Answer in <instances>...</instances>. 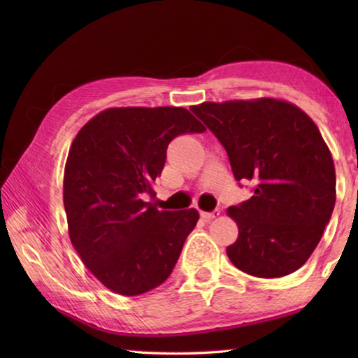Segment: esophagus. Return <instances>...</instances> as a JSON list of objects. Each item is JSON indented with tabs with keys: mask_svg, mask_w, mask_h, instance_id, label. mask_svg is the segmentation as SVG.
Here are the masks:
<instances>
[{
	"mask_svg": "<svg viewBox=\"0 0 358 358\" xmlns=\"http://www.w3.org/2000/svg\"><path fill=\"white\" fill-rule=\"evenodd\" d=\"M218 215H220V210L218 208H215L213 212H200V217H202L205 222H210V220L217 218Z\"/></svg>",
	"mask_w": 358,
	"mask_h": 358,
	"instance_id": "1",
	"label": "esophagus"
}]
</instances>
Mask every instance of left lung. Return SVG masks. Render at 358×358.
<instances>
[{"label": "left lung", "instance_id": "1", "mask_svg": "<svg viewBox=\"0 0 358 358\" xmlns=\"http://www.w3.org/2000/svg\"><path fill=\"white\" fill-rule=\"evenodd\" d=\"M190 110L224 146L234 179L254 184L251 199L228 208L239 229L227 248L229 261L261 278L298 271L336 203L334 161L315 122L273 97L203 102Z\"/></svg>", "mask_w": 358, "mask_h": 358}]
</instances>
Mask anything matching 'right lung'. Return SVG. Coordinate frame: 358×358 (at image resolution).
Listing matches in <instances>:
<instances>
[{"instance_id":"right-lung-1","label":"right lung","mask_w":358,"mask_h":358,"mask_svg":"<svg viewBox=\"0 0 358 358\" xmlns=\"http://www.w3.org/2000/svg\"><path fill=\"white\" fill-rule=\"evenodd\" d=\"M200 131L184 107H112L73 140L63 178L68 234L109 290L141 295L173 272L199 212L158 210L143 197L153 194L171 140Z\"/></svg>"}]
</instances>
